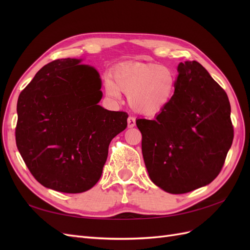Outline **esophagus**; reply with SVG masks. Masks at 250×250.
Here are the masks:
<instances>
[{"instance_id":"esophagus-1","label":"esophagus","mask_w":250,"mask_h":250,"mask_svg":"<svg viewBox=\"0 0 250 250\" xmlns=\"http://www.w3.org/2000/svg\"><path fill=\"white\" fill-rule=\"evenodd\" d=\"M127 124H128V128H132L135 126V119L133 117H129L127 120Z\"/></svg>"}]
</instances>
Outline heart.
I'll return each instance as SVG.
<instances>
[{"label": "heart", "instance_id": "obj_1", "mask_svg": "<svg viewBox=\"0 0 250 250\" xmlns=\"http://www.w3.org/2000/svg\"><path fill=\"white\" fill-rule=\"evenodd\" d=\"M173 73L157 64H127L115 72V81L106 78L105 92L119 99L121 90L129 95L131 106L139 112L153 115L169 103L174 92Z\"/></svg>", "mask_w": 250, "mask_h": 250}]
</instances>
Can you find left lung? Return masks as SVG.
<instances>
[{
    "label": "left lung",
    "mask_w": 250,
    "mask_h": 250,
    "mask_svg": "<svg viewBox=\"0 0 250 250\" xmlns=\"http://www.w3.org/2000/svg\"><path fill=\"white\" fill-rule=\"evenodd\" d=\"M171 100L153 119H138L149 177L164 191L185 194L210 184L232 144L225 90L197 62H180Z\"/></svg>",
    "instance_id": "8db88e82"
}]
</instances>
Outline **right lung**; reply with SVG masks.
I'll use <instances>...</instances> for the list:
<instances>
[{"label":"right lung","instance_id":"right-lung-1","mask_svg":"<svg viewBox=\"0 0 250 250\" xmlns=\"http://www.w3.org/2000/svg\"><path fill=\"white\" fill-rule=\"evenodd\" d=\"M80 62L64 58L42 66L17 106V146L29 171L43 187L70 194L98 183L109 143L128 118L98 105L99 73Z\"/></svg>","mask_w":250,"mask_h":250}]
</instances>
